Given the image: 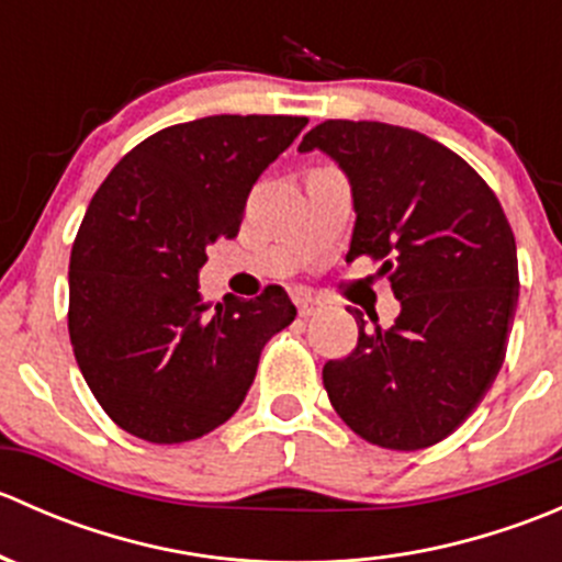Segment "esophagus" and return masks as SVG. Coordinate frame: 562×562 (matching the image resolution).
Masks as SVG:
<instances>
[{
	"label": "esophagus",
	"instance_id": "esophagus-1",
	"mask_svg": "<svg viewBox=\"0 0 562 562\" xmlns=\"http://www.w3.org/2000/svg\"><path fill=\"white\" fill-rule=\"evenodd\" d=\"M293 302H296L299 315H302V317L315 315L317 310H321V302H317V299L313 296V293H307V291H299L296 296H293Z\"/></svg>",
	"mask_w": 562,
	"mask_h": 562
}]
</instances>
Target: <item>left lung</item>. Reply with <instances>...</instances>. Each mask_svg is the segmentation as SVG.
Returning <instances> with one entry per match:
<instances>
[{"label":"left lung","instance_id":"obj_1","mask_svg":"<svg viewBox=\"0 0 562 562\" xmlns=\"http://www.w3.org/2000/svg\"><path fill=\"white\" fill-rule=\"evenodd\" d=\"M313 149L350 181L348 260H381L400 299L389 328L350 310L359 342L326 361L323 386L372 446L427 449L479 407L506 359L519 299L514 231L490 184L416 130L328 119L299 144Z\"/></svg>","mask_w":562,"mask_h":562}]
</instances>
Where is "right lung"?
<instances>
[{
	"label": "right lung",
	"instance_id": "add662e5",
	"mask_svg": "<svg viewBox=\"0 0 562 562\" xmlns=\"http://www.w3.org/2000/svg\"><path fill=\"white\" fill-rule=\"evenodd\" d=\"M307 116H206L140 140L94 192L70 252L72 353L124 432L184 443L228 422L263 345L296 307L280 285L255 302L198 293L206 247L234 239L258 176Z\"/></svg>",
	"mask_w": 562,
	"mask_h": 562
}]
</instances>
